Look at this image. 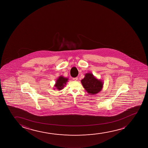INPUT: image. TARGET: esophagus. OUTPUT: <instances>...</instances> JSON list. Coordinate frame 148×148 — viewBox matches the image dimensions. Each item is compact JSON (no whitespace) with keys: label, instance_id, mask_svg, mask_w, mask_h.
Instances as JSON below:
<instances>
[{"label":"esophagus","instance_id":"obj_1","mask_svg":"<svg viewBox=\"0 0 148 148\" xmlns=\"http://www.w3.org/2000/svg\"><path fill=\"white\" fill-rule=\"evenodd\" d=\"M73 81H77V79H78V78L77 77H73Z\"/></svg>","mask_w":148,"mask_h":148}]
</instances>
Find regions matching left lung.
<instances>
[{
    "label": "left lung",
    "mask_w": 148,
    "mask_h": 148,
    "mask_svg": "<svg viewBox=\"0 0 148 148\" xmlns=\"http://www.w3.org/2000/svg\"><path fill=\"white\" fill-rule=\"evenodd\" d=\"M81 83L89 95H95L100 92L104 85L102 80L97 79L90 73L85 74V77L81 80Z\"/></svg>",
    "instance_id": "1"
}]
</instances>
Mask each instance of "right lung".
<instances>
[{"label": "right lung", "instance_id": "1", "mask_svg": "<svg viewBox=\"0 0 148 148\" xmlns=\"http://www.w3.org/2000/svg\"><path fill=\"white\" fill-rule=\"evenodd\" d=\"M69 79L67 77H64L63 76H60L58 77L57 80L56 81L55 84L54 85L55 89H57L58 90H61L63 89V88L65 87L66 85V83L68 82ZM55 89L54 90H55Z\"/></svg>", "mask_w": 148, "mask_h": 148}]
</instances>
